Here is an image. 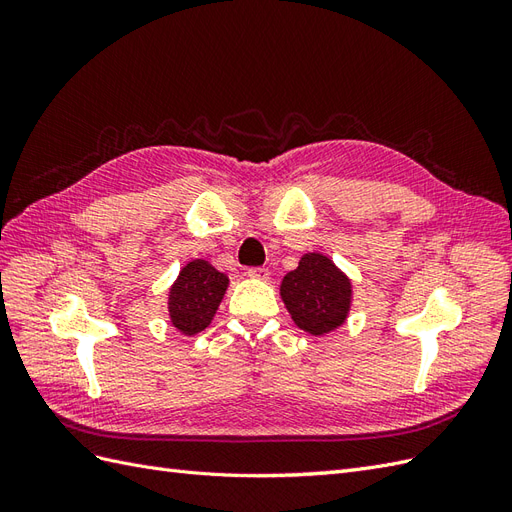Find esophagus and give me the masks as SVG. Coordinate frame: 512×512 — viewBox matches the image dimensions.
Masks as SVG:
<instances>
[{"label": "esophagus", "mask_w": 512, "mask_h": 512, "mask_svg": "<svg viewBox=\"0 0 512 512\" xmlns=\"http://www.w3.org/2000/svg\"><path fill=\"white\" fill-rule=\"evenodd\" d=\"M247 275H250L252 280H269V269H265V267H250V269H247Z\"/></svg>", "instance_id": "obj_1"}]
</instances>
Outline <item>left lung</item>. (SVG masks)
Wrapping results in <instances>:
<instances>
[{
    "label": "left lung",
    "instance_id": "8db88e82",
    "mask_svg": "<svg viewBox=\"0 0 512 512\" xmlns=\"http://www.w3.org/2000/svg\"><path fill=\"white\" fill-rule=\"evenodd\" d=\"M280 294L294 324L318 337L346 322L352 305V282L329 256L309 252L303 254L297 269L286 273Z\"/></svg>",
    "mask_w": 512,
    "mask_h": 512
}]
</instances>
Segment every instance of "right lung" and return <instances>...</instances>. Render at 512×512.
Here are the masks:
<instances>
[{
	"instance_id": "obj_1",
	"label": "right lung",
	"mask_w": 512,
	"mask_h": 512,
	"mask_svg": "<svg viewBox=\"0 0 512 512\" xmlns=\"http://www.w3.org/2000/svg\"><path fill=\"white\" fill-rule=\"evenodd\" d=\"M228 277L196 258L185 265L168 292V316L173 327L183 335L205 331L224 299Z\"/></svg>"
}]
</instances>
